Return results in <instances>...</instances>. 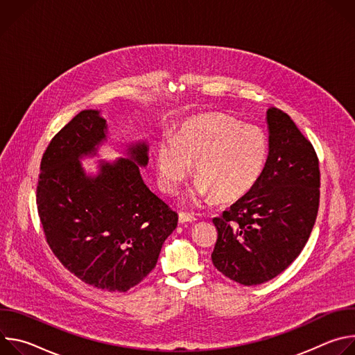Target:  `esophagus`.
I'll return each mask as SVG.
<instances>
[{
	"label": "esophagus",
	"mask_w": 355,
	"mask_h": 355,
	"mask_svg": "<svg viewBox=\"0 0 355 355\" xmlns=\"http://www.w3.org/2000/svg\"><path fill=\"white\" fill-rule=\"evenodd\" d=\"M196 219L192 216V215H189V214H185V212H181L180 215H178V222L180 223H192V222H195Z\"/></svg>",
	"instance_id": "obj_1"
}]
</instances>
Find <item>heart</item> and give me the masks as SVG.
<instances>
[{
	"instance_id": "b5f03b06",
	"label": "heart",
	"mask_w": 355,
	"mask_h": 355,
	"mask_svg": "<svg viewBox=\"0 0 355 355\" xmlns=\"http://www.w3.org/2000/svg\"><path fill=\"white\" fill-rule=\"evenodd\" d=\"M268 159L270 140L261 128L222 112H202L182 121L175 137L160 140L156 168L162 189L175 193L195 163L196 185L188 200L198 207L212 196L219 202L245 196L260 182Z\"/></svg>"
}]
</instances>
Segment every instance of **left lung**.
<instances>
[{
	"label": "left lung",
	"mask_w": 355,
	"mask_h": 355,
	"mask_svg": "<svg viewBox=\"0 0 355 355\" xmlns=\"http://www.w3.org/2000/svg\"><path fill=\"white\" fill-rule=\"evenodd\" d=\"M270 159L264 175L214 223L212 263L250 286L275 278L300 254L316 222L320 170L312 143L281 110L267 111Z\"/></svg>",
	"instance_id": "8db88e82"
}]
</instances>
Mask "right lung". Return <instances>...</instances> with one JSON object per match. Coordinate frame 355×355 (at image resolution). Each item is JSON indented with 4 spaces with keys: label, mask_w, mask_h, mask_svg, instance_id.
I'll return each instance as SVG.
<instances>
[{
    "label": "right lung",
    "mask_w": 355,
    "mask_h": 355,
    "mask_svg": "<svg viewBox=\"0 0 355 355\" xmlns=\"http://www.w3.org/2000/svg\"><path fill=\"white\" fill-rule=\"evenodd\" d=\"M108 125L99 111L76 115L49 143L40 162L36 205L46 241L59 261L85 284L126 292L157 264L178 215L140 175L147 144L128 147V159L99 162L85 174L80 159L95 156Z\"/></svg>",
    "instance_id": "right-lung-1"
}]
</instances>
